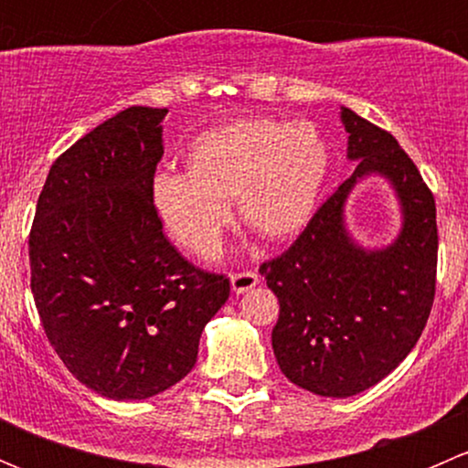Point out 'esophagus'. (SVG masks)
I'll use <instances>...</instances> for the list:
<instances>
[{
    "label": "esophagus",
    "mask_w": 468,
    "mask_h": 468,
    "mask_svg": "<svg viewBox=\"0 0 468 468\" xmlns=\"http://www.w3.org/2000/svg\"><path fill=\"white\" fill-rule=\"evenodd\" d=\"M230 285H233V292H238V294L249 292L253 285H258V273L256 271H233L230 273Z\"/></svg>",
    "instance_id": "1"
}]
</instances>
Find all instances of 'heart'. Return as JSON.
Masks as SVG:
<instances>
[{"instance_id": "obj_1", "label": "heart", "mask_w": 468, "mask_h": 468, "mask_svg": "<svg viewBox=\"0 0 468 468\" xmlns=\"http://www.w3.org/2000/svg\"><path fill=\"white\" fill-rule=\"evenodd\" d=\"M328 172V143L313 122L253 117L199 135L186 174L158 172L149 197L178 247L212 258L233 219L230 201L253 233L287 239L313 219Z\"/></svg>"}]
</instances>
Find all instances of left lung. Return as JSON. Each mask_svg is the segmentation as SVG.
I'll use <instances>...</instances> for the list:
<instances>
[{
	"label": "left lung",
	"mask_w": 468,
	"mask_h": 468,
	"mask_svg": "<svg viewBox=\"0 0 468 468\" xmlns=\"http://www.w3.org/2000/svg\"><path fill=\"white\" fill-rule=\"evenodd\" d=\"M356 172L317 207L285 253L261 264L278 296L271 346L294 385L346 399L405 360L431 317L437 282V207L431 187L396 138L342 108ZM378 171L404 206L399 239L365 252L347 238L341 212L357 177Z\"/></svg>",
	"instance_id": "obj_1"
}]
</instances>
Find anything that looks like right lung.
I'll use <instances>...</instances> for the list:
<instances>
[{"label": "right lung", "mask_w": 468, "mask_h": 468, "mask_svg": "<svg viewBox=\"0 0 468 468\" xmlns=\"http://www.w3.org/2000/svg\"><path fill=\"white\" fill-rule=\"evenodd\" d=\"M167 108L131 106L51 165L29 233L47 339L79 382L140 400L186 378L201 330L230 294L224 273L172 247L151 206Z\"/></svg>", "instance_id": "obj_1"}]
</instances>
